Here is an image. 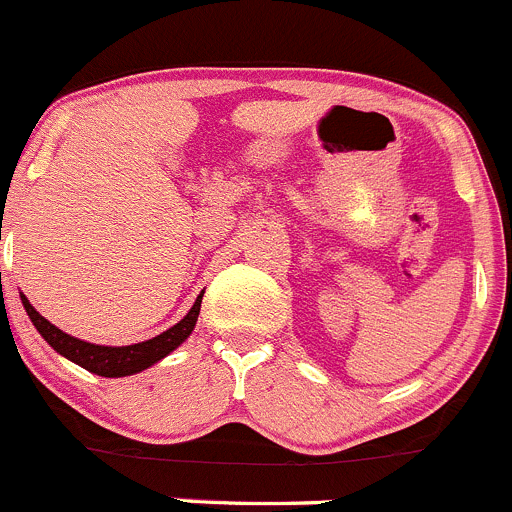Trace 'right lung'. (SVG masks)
<instances>
[{
	"instance_id": "add662e5",
	"label": "right lung",
	"mask_w": 512,
	"mask_h": 512,
	"mask_svg": "<svg viewBox=\"0 0 512 512\" xmlns=\"http://www.w3.org/2000/svg\"><path fill=\"white\" fill-rule=\"evenodd\" d=\"M200 302H203V294L195 299L190 312L185 314L175 327L158 334V337L148 339V342L131 344V347H98V344L81 342V339L61 332V329L54 327L49 319L41 317L32 304H29V299L22 294V304L24 309H27L29 319L34 322L36 332H39L56 352L66 356V359H71L74 364L84 366L86 371H94L98 376H108V379H111V376H128L136 374V371L148 369V366H153L156 361L163 359V356H168L173 349H178L180 344L190 337L195 322H198Z\"/></svg>"
}]
</instances>
